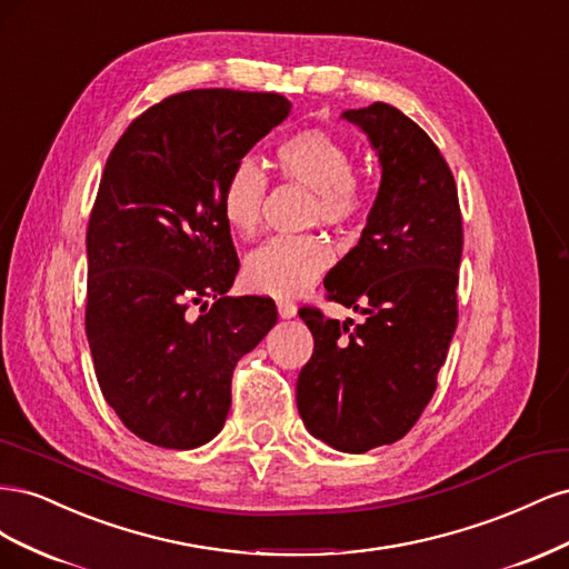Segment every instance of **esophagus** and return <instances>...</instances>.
Masks as SVG:
<instances>
[{
	"label": "esophagus",
	"mask_w": 569,
	"mask_h": 569,
	"mask_svg": "<svg viewBox=\"0 0 569 569\" xmlns=\"http://www.w3.org/2000/svg\"><path fill=\"white\" fill-rule=\"evenodd\" d=\"M278 313H280V318H295L297 316V303L280 299L278 301Z\"/></svg>",
	"instance_id": "34e87169"
}]
</instances>
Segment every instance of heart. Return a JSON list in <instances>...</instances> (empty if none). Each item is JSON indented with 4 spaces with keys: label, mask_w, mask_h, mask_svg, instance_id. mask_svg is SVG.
<instances>
[{
    "label": "heart",
    "mask_w": 569,
    "mask_h": 569,
    "mask_svg": "<svg viewBox=\"0 0 569 569\" xmlns=\"http://www.w3.org/2000/svg\"><path fill=\"white\" fill-rule=\"evenodd\" d=\"M278 166L284 180L313 192L311 218L325 226H347L368 206V189L353 173V153L325 130H299L278 144ZM268 192L266 170L242 159L222 184L220 213L237 237H251L261 226ZM330 247L318 234L272 237L244 261V282L258 295L299 297L330 266Z\"/></svg>",
    "instance_id": "b5f03b06"
}]
</instances>
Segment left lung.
<instances>
[{
    "mask_svg": "<svg viewBox=\"0 0 569 569\" xmlns=\"http://www.w3.org/2000/svg\"><path fill=\"white\" fill-rule=\"evenodd\" d=\"M380 157L382 182L358 244L327 272V299L363 322L303 306L313 356L297 406L313 437L343 453L399 441L437 389L458 325L462 218L449 163L412 120L385 101L343 111Z\"/></svg>",
    "mask_w": 569,
    "mask_h": 569,
    "instance_id": "left-lung-1",
    "label": "left lung"
}]
</instances>
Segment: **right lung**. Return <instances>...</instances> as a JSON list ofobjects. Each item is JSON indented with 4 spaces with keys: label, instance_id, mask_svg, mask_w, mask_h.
Returning <instances> with one entry per match:
<instances>
[{
    "label": "right lung",
    "instance_id": "1",
    "mask_svg": "<svg viewBox=\"0 0 569 569\" xmlns=\"http://www.w3.org/2000/svg\"><path fill=\"white\" fill-rule=\"evenodd\" d=\"M289 109L274 92L170 94L109 153L88 226L84 332L107 403L161 449L220 432L237 360L278 322L268 297H226L239 261L220 194Z\"/></svg>",
    "mask_w": 569,
    "mask_h": 569
}]
</instances>
